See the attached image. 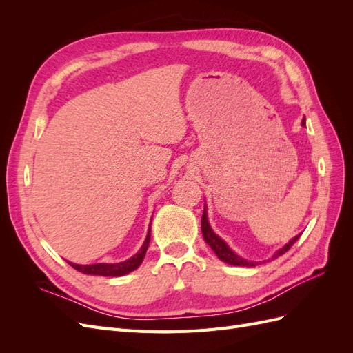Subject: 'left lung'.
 I'll return each mask as SVG.
<instances>
[{"label": "left lung", "instance_id": "1", "mask_svg": "<svg viewBox=\"0 0 353 353\" xmlns=\"http://www.w3.org/2000/svg\"><path fill=\"white\" fill-rule=\"evenodd\" d=\"M302 125L303 126L306 125L305 116H303V119H302ZM201 232H203V239H205V241L210 245V249L216 253V256L222 262H225L228 265H236V266H256L258 263H261V262H253V261H248V259L240 258L239 254H236L228 248V244L225 241H223L221 237L216 236L215 232H213V230L209 225V221H208L206 206H205V210H203V215H201ZM299 237H301V234H297V236L293 237L290 241H288L284 245V248H281L280 250H276L274 253V256H272V259H276V258H279V256L284 254L287 250H290V248L299 240ZM268 261H271V259H268Z\"/></svg>", "mask_w": 353, "mask_h": 353}]
</instances>
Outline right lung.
<instances>
[{"mask_svg":"<svg viewBox=\"0 0 353 353\" xmlns=\"http://www.w3.org/2000/svg\"><path fill=\"white\" fill-rule=\"evenodd\" d=\"M150 236H152V228H148L147 237L141 245V249L128 261H123L119 263H94V265H77V263L69 262V265L72 266V268H74L82 274H87V275H103V276L126 275V274L132 272L134 270H137L138 266L141 265L144 256H145V252L148 249V244H150Z\"/></svg>","mask_w":353,"mask_h":353,"instance_id":"add662e5","label":"right lung"}]
</instances>
